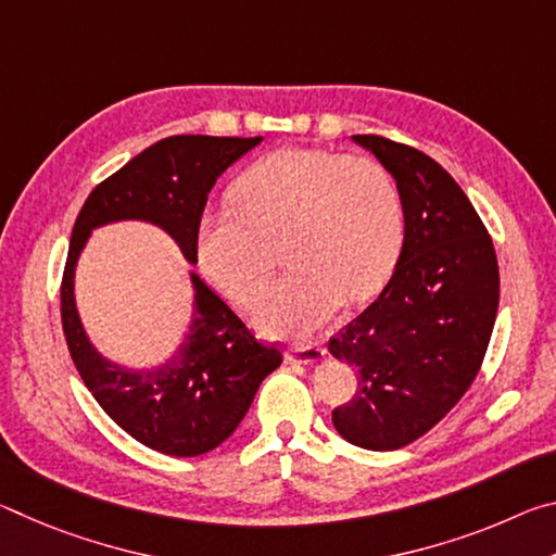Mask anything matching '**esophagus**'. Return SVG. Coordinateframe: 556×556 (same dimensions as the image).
Returning <instances> with one entry per match:
<instances>
[{
	"mask_svg": "<svg viewBox=\"0 0 556 556\" xmlns=\"http://www.w3.org/2000/svg\"><path fill=\"white\" fill-rule=\"evenodd\" d=\"M326 357L324 345L318 343H308V345H294L287 351V361L289 363H301V365H316Z\"/></svg>",
	"mask_w": 556,
	"mask_h": 556,
	"instance_id": "obj_1",
	"label": "esophagus"
}]
</instances>
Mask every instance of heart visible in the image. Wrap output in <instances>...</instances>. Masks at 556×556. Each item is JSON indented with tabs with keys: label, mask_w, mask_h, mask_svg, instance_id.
I'll return each mask as SVG.
<instances>
[{
	"label": "heart",
	"mask_w": 556,
	"mask_h": 556,
	"mask_svg": "<svg viewBox=\"0 0 556 556\" xmlns=\"http://www.w3.org/2000/svg\"><path fill=\"white\" fill-rule=\"evenodd\" d=\"M235 208L205 211L195 225L203 275L232 304L248 306L281 240L289 267L252 308L262 333L301 338L343 301L384 287L404 242V208L388 168L365 156L289 147L262 156L232 184Z\"/></svg>",
	"instance_id": "1"
}]
</instances>
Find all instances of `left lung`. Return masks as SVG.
Instances as JSON below:
<instances>
[{"label":"left lung","instance_id":"left-lung-1","mask_svg":"<svg viewBox=\"0 0 556 556\" xmlns=\"http://www.w3.org/2000/svg\"><path fill=\"white\" fill-rule=\"evenodd\" d=\"M397 184L404 242L388 287L328 341L357 390L331 419L345 441L392 451L441 421L473 382L495 326L501 275L468 195L419 149L353 135Z\"/></svg>","mask_w":556,"mask_h":556}]
</instances>
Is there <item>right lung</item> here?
I'll return each mask as SVG.
<instances>
[{
    "label": "right lung",
    "instance_id": "1",
    "mask_svg": "<svg viewBox=\"0 0 556 556\" xmlns=\"http://www.w3.org/2000/svg\"><path fill=\"white\" fill-rule=\"evenodd\" d=\"M260 142L262 137H166L96 186L73 225L61 316L75 368L115 425L168 456H201L220 446L248 414L260 382L279 368L281 355L257 343L230 306L188 271L193 312L184 341L154 368H127L92 345L75 304V267L92 230L122 220L156 225L188 265H195V225L211 188Z\"/></svg>",
    "mask_w": 556,
    "mask_h": 556
}]
</instances>
